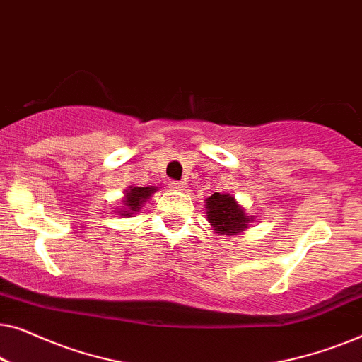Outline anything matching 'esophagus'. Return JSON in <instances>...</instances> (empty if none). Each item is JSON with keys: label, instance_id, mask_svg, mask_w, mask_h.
Instances as JSON below:
<instances>
[{"label": "esophagus", "instance_id": "34e87169", "mask_svg": "<svg viewBox=\"0 0 362 362\" xmlns=\"http://www.w3.org/2000/svg\"><path fill=\"white\" fill-rule=\"evenodd\" d=\"M170 186H171V189H175V191H185L186 189V182H182V181H171Z\"/></svg>", "mask_w": 362, "mask_h": 362}]
</instances>
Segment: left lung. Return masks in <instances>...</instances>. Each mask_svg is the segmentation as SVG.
Wrapping results in <instances>:
<instances>
[{"label":"left lung","instance_id":"obj_1","mask_svg":"<svg viewBox=\"0 0 362 362\" xmlns=\"http://www.w3.org/2000/svg\"><path fill=\"white\" fill-rule=\"evenodd\" d=\"M206 216L211 229L219 235H240L255 219L229 192H214L207 197Z\"/></svg>","mask_w":362,"mask_h":362}]
</instances>
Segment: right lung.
Masks as SVG:
<instances>
[{
  "mask_svg": "<svg viewBox=\"0 0 362 362\" xmlns=\"http://www.w3.org/2000/svg\"><path fill=\"white\" fill-rule=\"evenodd\" d=\"M158 191L156 186H146V187H138V186H128L122 197V204L117 207V214L120 217H133L136 212H140L143 204L150 199L151 194H155Z\"/></svg>",
  "mask_w": 362,
  "mask_h": 362,
  "instance_id": "right-lung-1",
  "label": "right lung"
}]
</instances>
